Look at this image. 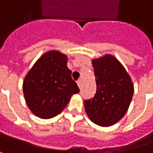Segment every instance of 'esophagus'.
I'll list each match as a JSON object with an SVG mask.
<instances>
[{"mask_svg":"<svg viewBox=\"0 0 153 153\" xmlns=\"http://www.w3.org/2000/svg\"><path fill=\"white\" fill-rule=\"evenodd\" d=\"M77 84H78L79 88H81V86H82V82H81V80H78V81H77Z\"/></svg>","mask_w":153,"mask_h":153,"instance_id":"34e87169","label":"esophagus"}]
</instances>
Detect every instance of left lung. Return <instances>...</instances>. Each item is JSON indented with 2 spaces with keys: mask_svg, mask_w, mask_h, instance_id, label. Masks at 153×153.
Returning a JSON list of instances; mask_svg holds the SVG:
<instances>
[{
  "mask_svg": "<svg viewBox=\"0 0 153 153\" xmlns=\"http://www.w3.org/2000/svg\"><path fill=\"white\" fill-rule=\"evenodd\" d=\"M97 90L84 100L88 117L95 124L109 127L124 116L132 101L134 88L125 68L111 54L92 60Z\"/></svg>",
  "mask_w": 153,
  "mask_h": 153,
  "instance_id": "left-lung-1",
  "label": "left lung"
}]
</instances>
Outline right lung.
<instances>
[{"label":"right lung","instance_id":"obj_1","mask_svg":"<svg viewBox=\"0 0 153 153\" xmlns=\"http://www.w3.org/2000/svg\"><path fill=\"white\" fill-rule=\"evenodd\" d=\"M68 58L59 51L44 54L30 69L23 81L25 102L33 114L40 118H51L61 113L71 96L79 92Z\"/></svg>","mask_w":153,"mask_h":153}]
</instances>
